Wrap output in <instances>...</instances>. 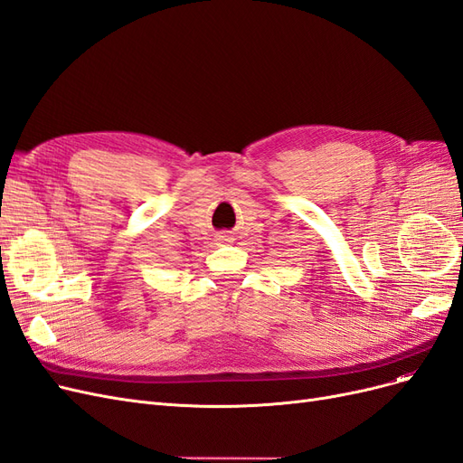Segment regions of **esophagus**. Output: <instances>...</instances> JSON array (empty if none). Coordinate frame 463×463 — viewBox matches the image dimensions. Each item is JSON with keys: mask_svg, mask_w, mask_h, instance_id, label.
<instances>
[{"mask_svg": "<svg viewBox=\"0 0 463 463\" xmlns=\"http://www.w3.org/2000/svg\"><path fill=\"white\" fill-rule=\"evenodd\" d=\"M225 241H227V238H225Z\"/></svg>", "mask_w": 463, "mask_h": 463, "instance_id": "34e87169", "label": "esophagus"}]
</instances>
